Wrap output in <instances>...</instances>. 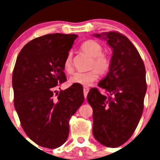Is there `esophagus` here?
<instances>
[{
    "label": "esophagus",
    "instance_id": "34e87169",
    "mask_svg": "<svg viewBox=\"0 0 160 160\" xmlns=\"http://www.w3.org/2000/svg\"><path fill=\"white\" fill-rule=\"evenodd\" d=\"M89 90H90V89H89L88 87H84V88H83V94H84L85 98H87V94H88Z\"/></svg>",
    "mask_w": 160,
    "mask_h": 160
}]
</instances>
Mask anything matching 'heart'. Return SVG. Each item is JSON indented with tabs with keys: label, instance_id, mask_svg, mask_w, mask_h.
<instances>
[{
	"label": "heart",
	"instance_id": "obj_1",
	"mask_svg": "<svg viewBox=\"0 0 160 160\" xmlns=\"http://www.w3.org/2000/svg\"><path fill=\"white\" fill-rule=\"evenodd\" d=\"M82 49L93 58L90 68L93 69L87 72H77L70 76L69 83L70 85L78 84L89 87L96 82L99 78V71L101 73H107L111 66V61L107 56L102 54L103 47L101 44L94 40H88L83 42ZM64 70L67 73L73 71L72 53L70 52L64 61Z\"/></svg>",
	"mask_w": 160,
	"mask_h": 160
}]
</instances>
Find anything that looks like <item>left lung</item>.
Wrapping results in <instances>:
<instances>
[{
	"label": "left lung",
	"instance_id": "left-lung-1",
	"mask_svg": "<svg viewBox=\"0 0 160 160\" xmlns=\"http://www.w3.org/2000/svg\"><path fill=\"white\" fill-rule=\"evenodd\" d=\"M94 36L107 41L113 54L108 73L98 84L108 96L97 88L87 94L93 108V135L104 146L117 148L131 138L142 116L146 70L137 49L122 33L111 31Z\"/></svg>",
	"mask_w": 160,
	"mask_h": 160
}]
</instances>
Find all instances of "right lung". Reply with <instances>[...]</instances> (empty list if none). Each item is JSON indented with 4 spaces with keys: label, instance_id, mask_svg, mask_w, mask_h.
Segmentation results:
<instances>
[{
    "label": "right lung",
    "instance_id": "1",
    "mask_svg": "<svg viewBox=\"0 0 160 160\" xmlns=\"http://www.w3.org/2000/svg\"><path fill=\"white\" fill-rule=\"evenodd\" d=\"M77 38L51 33L34 38L22 48L14 66V107L25 134L44 148L66 142L70 117L84 102L80 86L56 92L58 84L66 80L64 61Z\"/></svg>",
    "mask_w": 160,
    "mask_h": 160
}]
</instances>
